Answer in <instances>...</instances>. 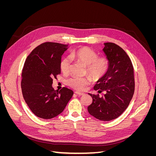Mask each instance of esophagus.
I'll return each mask as SVG.
<instances>
[{"mask_svg": "<svg viewBox=\"0 0 156 156\" xmlns=\"http://www.w3.org/2000/svg\"><path fill=\"white\" fill-rule=\"evenodd\" d=\"M75 94H76L77 95H79V96H84V93L79 92H75Z\"/></svg>", "mask_w": 156, "mask_h": 156, "instance_id": "34e87169", "label": "esophagus"}]
</instances>
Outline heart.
Masks as SVG:
<instances>
[{
  "mask_svg": "<svg viewBox=\"0 0 156 156\" xmlns=\"http://www.w3.org/2000/svg\"><path fill=\"white\" fill-rule=\"evenodd\" d=\"M71 58L87 66V73L94 81L101 79L106 75L110 68V60L107 56H98L96 52L87 47L74 50L70 55ZM60 68L64 74L69 71V62L66 58L62 59ZM89 78H72L68 81V85L77 90H83L88 85Z\"/></svg>",
  "mask_w": 156,
  "mask_h": 156,
  "instance_id": "b5f03b06",
  "label": "heart"
}]
</instances>
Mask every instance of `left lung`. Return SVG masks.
I'll return each instance as SVG.
<instances>
[{
	"mask_svg": "<svg viewBox=\"0 0 156 156\" xmlns=\"http://www.w3.org/2000/svg\"><path fill=\"white\" fill-rule=\"evenodd\" d=\"M104 45L103 51L110 60V68L94 87L103 95L88 94L92 103L88 107V111L98 120L111 121L124 112L133 98L134 71L131 59L123 49L111 42Z\"/></svg>",
	"mask_w": 156,
	"mask_h": 156,
	"instance_id": "obj_1",
	"label": "left lung"
}]
</instances>
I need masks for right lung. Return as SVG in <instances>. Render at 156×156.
I'll list each match as a JSON object with an SVG mask.
<instances>
[{"mask_svg": "<svg viewBox=\"0 0 156 156\" xmlns=\"http://www.w3.org/2000/svg\"><path fill=\"white\" fill-rule=\"evenodd\" d=\"M67 45L54 42L40 44L27 56L22 71L23 96L37 117L51 119L62 112L73 92L66 87L60 91L52 87L53 79L60 74V63Z\"/></svg>", "mask_w": 156, "mask_h": 156, "instance_id": "right-lung-1", "label": "right lung"}]
</instances>
